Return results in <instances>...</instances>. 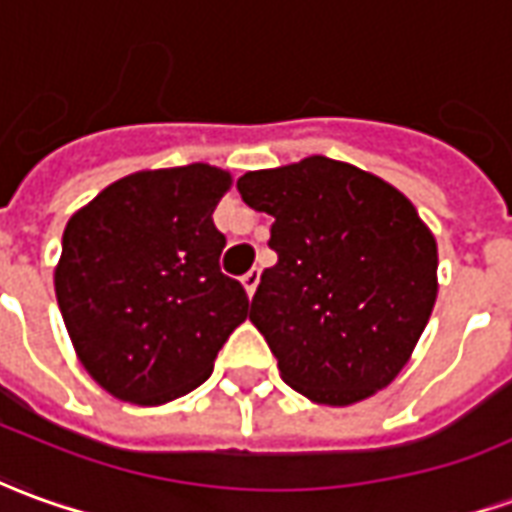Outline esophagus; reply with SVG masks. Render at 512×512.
Listing matches in <instances>:
<instances>
[{
	"instance_id": "esophagus-1",
	"label": "esophagus",
	"mask_w": 512,
	"mask_h": 512,
	"mask_svg": "<svg viewBox=\"0 0 512 512\" xmlns=\"http://www.w3.org/2000/svg\"><path fill=\"white\" fill-rule=\"evenodd\" d=\"M241 283H243V288H246V294L252 297V294L257 291V283H260V269L246 271V274L241 277Z\"/></svg>"
}]
</instances>
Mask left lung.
<instances>
[{
    "mask_svg": "<svg viewBox=\"0 0 512 512\" xmlns=\"http://www.w3.org/2000/svg\"><path fill=\"white\" fill-rule=\"evenodd\" d=\"M238 190L274 218L277 263L260 274L249 319L285 384L325 406L389 387L437 300V241L415 204L328 156L249 170Z\"/></svg>",
    "mask_w": 512,
    "mask_h": 512,
    "instance_id": "8db88e82",
    "label": "left lung"
}]
</instances>
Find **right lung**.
Listing matches in <instances>:
<instances>
[{
  "mask_svg": "<svg viewBox=\"0 0 512 512\" xmlns=\"http://www.w3.org/2000/svg\"><path fill=\"white\" fill-rule=\"evenodd\" d=\"M232 187L204 162L139 170L69 218L55 297L83 370L137 406L176 401L212 373L249 314V297L218 257L212 212Z\"/></svg>",
  "mask_w": 512,
  "mask_h": 512,
  "instance_id": "obj_1",
  "label": "right lung"
}]
</instances>
